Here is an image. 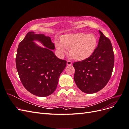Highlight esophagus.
Returning a JSON list of instances; mask_svg holds the SVG:
<instances>
[{
  "instance_id": "esophagus-1",
  "label": "esophagus",
  "mask_w": 129,
  "mask_h": 129,
  "mask_svg": "<svg viewBox=\"0 0 129 129\" xmlns=\"http://www.w3.org/2000/svg\"><path fill=\"white\" fill-rule=\"evenodd\" d=\"M67 66H71L72 64V62L71 61L68 60L67 61Z\"/></svg>"
}]
</instances>
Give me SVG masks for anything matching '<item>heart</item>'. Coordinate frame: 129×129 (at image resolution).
Masks as SVG:
<instances>
[{
  "instance_id": "b5f03b06",
  "label": "heart",
  "mask_w": 129,
  "mask_h": 129,
  "mask_svg": "<svg viewBox=\"0 0 129 129\" xmlns=\"http://www.w3.org/2000/svg\"><path fill=\"white\" fill-rule=\"evenodd\" d=\"M97 46V39L93 34L76 33L67 34L56 41L55 47L61 57L67 53L70 49L71 56L76 60L83 61L90 56Z\"/></svg>"
}]
</instances>
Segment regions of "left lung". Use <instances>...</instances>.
<instances>
[{
    "mask_svg": "<svg viewBox=\"0 0 129 129\" xmlns=\"http://www.w3.org/2000/svg\"><path fill=\"white\" fill-rule=\"evenodd\" d=\"M98 45L92 55L74 62V79L82 91L93 93L101 90L110 80L114 66V54L110 40L99 30Z\"/></svg>",
    "mask_w": 129,
    "mask_h": 129,
    "instance_id": "left-lung-1",
    "label": "left lung"
}]
</instances>
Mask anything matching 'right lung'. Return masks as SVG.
I'll return each mask as SVG.
<instances>
[{
    "label": "right lung",
    "instance_id": "add662e5",
    "mask_svg": "<svg viewBox=\"0 0 129 129\" xmlns=\"http://www.w3.org/2000/svg\"><path fill=\"white\" fill-rule=\"evenodd\" d=\"M36 41L45 47L38 46ZM54 49L50 37L34 32H28L19 43L15 58L17 71L23 85L34 95L46 97L53 93L67 64V61L56 56Z\"/></svg>",
    "mask_w": 129,
    "mask_h": 129
}]
</instances>
